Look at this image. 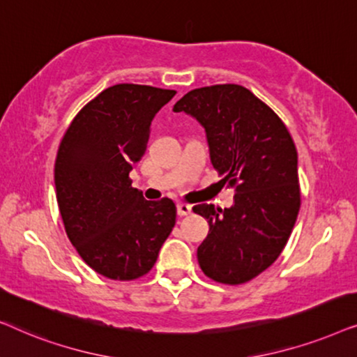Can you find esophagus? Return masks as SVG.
Returning <instances> with one entry per match:
<instances>
[{"mask_svg":"<svg viewBox=\"0 0 357 357\" xmlns=\"http://www.w3.org/2000/svg\"><path fill=\"white\" fill-rule=\"evenodd\" d=\"M177 213L178 216H188L192 213V206L187 203H177Z\"/></svg>","mask_w":357,"mask_h":357,"instance_id":"obj_1","label":"esophagus"}]
</instances>
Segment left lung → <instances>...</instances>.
I'll use <instances>...</instances> for the list:
<instances>
[{
	"mask_svg": "<svg viewBox=\"0 0 357 357\" xmlns=\"http://www.w3.org/2000/svg\"><path fill=\"white\" fill-rule=\"evenodd\" d=\"M174 112H185L206 131L209 158L222 183L236 190L231 208L197 204L209 234L198 247L204 275L242 284L276 261L301 208L297 151L280 116L238 84L190 91Z\"/></svg>",
	"mask_w": 357,
	"mask_h": 357,
	"instance_id": "left-lung-1",
	"label": "left lung"
}]
</instances>
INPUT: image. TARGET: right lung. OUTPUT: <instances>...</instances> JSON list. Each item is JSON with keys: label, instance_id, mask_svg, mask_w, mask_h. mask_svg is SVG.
<instances>
[{"label": "right lung", "instance_id": "add662e5", "mask_svg": "<svg viewBox=\"0 0 357 357\" xmlns=\"http://www.w3.org/2000/svg\"><path fill=\"white\" fill-rule=\"evenodd\" d=\"M175 94L112 86L82 107L58 148L56 202L68 238L92 270L110 280L149 273L175 226L172 199L148 202L130 178L146 151L151 121Z\"/></svg>", "mask_w": 357, "mask_h": 357}]
</instances>
